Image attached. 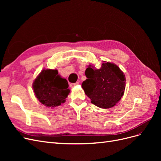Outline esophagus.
Wrapping results in <instances>:
<instances>
[{
	"mask_svg": "<svg viewBox=\"0 0 161 161\" xmlns=\"http://www.w3.org/2000/svg\"><path fill=\"white\" fill-rule=\"evenodd\" d=\"M79 84V82H75V83H71L70 86L71 88H73V87H75V86L78 85Z\"/></svg>",
	"mask_w": 161,
	"mask_h": 161,
	"instance_id": "1",
	"label": "esophagus"
}]
</instances>
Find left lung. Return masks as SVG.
Wrapping results in <instances>:
<instances>
[{"instance_id": "8db88e82", "label": "left lung", "mask_w": 161, "mask_h": 161, "mask_svg": "<svg viewBox=\"0 0 161 161\" xmlns=\"http://www.w3.org/2000/svg\"><path fill=\"white\" fill-rule=\"evenodd\" d=\"M87 79L82 88L91 103L103 109L115 105L124 95L125 78L124 72L114 63L104 62L99 69L89 65L85 70Z\"/></svg>"}]
</instances>
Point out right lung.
I'll list each match as a JSON object with an SVG mask.
<instances>
[{
  "instance_id": "obj_1",
  "label": "right lung",
  "mask_w": 161,
  "mask_h": 161,
  "mask_svg": "<svg viewBox=\"0 0 161 161\" xmlns=\"http://www.w3.org/2000/svg\"><path fill=\"white\" fill-rule=\"evenodd\" d=\"M36 98L48 108L59 106L65 102L70 89L66 79L58 75L57 70L43 69L33 83Z\"/></svg>"
}]
</instances>
